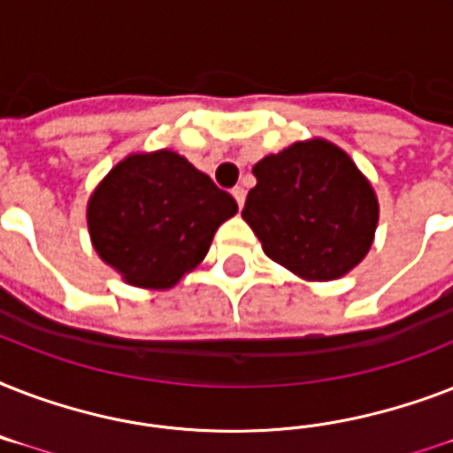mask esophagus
<instances>
[{"instance_id":"esophagus-1","label":"esophagus","mask_w":453,"mask_h":453,"mask_svg":"<svg viewBox=\"0 0 453 453\" xmlns=\"http://www.w3.org/2000/svg\"><path fill=\"white\" fill-rule=\"evenodd\" d=\"M233 197H234V202H237V206L242 209V206H244V199H247V190L237 185V188H233Z\"/></svg>"}]
</instances>
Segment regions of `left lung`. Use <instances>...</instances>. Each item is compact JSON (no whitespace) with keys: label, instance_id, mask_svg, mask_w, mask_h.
Wrapping results in <instances>:
<instances>
[{"label":"left lung","instance_id":"left-lung-1","mask_svg":"<svg viewBox=\"0 0 453 453\" xmlns=\"http://www.w3.org/2000/svg\"><path fill=\"white\" fill-rule=\"evenodd\" d=\"M247 220L263 251L305 280H336L366 256L379 220L372 185L326 141L294 143L254 166Z\"/></svg>","mask_w":453,"mask_h":453}]
</instances>
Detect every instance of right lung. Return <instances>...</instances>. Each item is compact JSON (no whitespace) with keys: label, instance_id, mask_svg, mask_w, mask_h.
Segmentation results:
<instances>
[{"label":"right lung","instance_id":"1","mask_svg":"<svg viewBox=\"0 0 453 453\" xmlns=\"http://www.w3.org/2000/svg\"><path fill=\"white\" fill-rule=\"evenodd\" d=\"M237 213L233 195L171 150L131 155L88 199V233L103 261L134 287L169 289Z\"/></svg>","mask_w":453,"mask_h":453}]
</instances>
